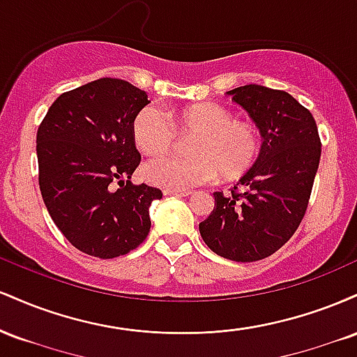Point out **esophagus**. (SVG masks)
I'll use <instances>...</instances> for the list:
<instances>
[{"label": "esophagus", "instance_id": "34e87169", "mask_svg": "<svg viewBox=\"0 0 357 357\" xmlns=\"http://www.w3.org/2000/svg\"><path fill=\"white\" fill-rule=\"evenodd\" d=\"M166 196H190L191 191L186 190H165Z\"/></svg>", "mask_w": 357, "mask_h": 357}]
</instances>
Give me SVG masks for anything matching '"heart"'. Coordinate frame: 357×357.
I'll return each mask as SVG.
<instances>
[{
    "label": "heart",
    "mask_w": 357,
    "mask_h": 357,
    "mask_svg": "<svg viewBox=\"0 0 357 357\" xmlns=\"http://www.w3.org/2000/svg\"><path fill=\"white\" fill-rule=\"evenodd\" d=\"M180 134L192 136L191 155L153 159L142 174L166 190H188L211 181L216 174L225 181L247 174L260 155V132L248 121H235L231 110L216 102H202L167 114L158 105H146L134 119L136 146L147 155L166 154Z\"/></svg>",
    "instance_id": "1"
}]
</instances>
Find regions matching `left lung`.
I'll list each match as a JSON object with an SVG mask.
<instances>
[{
  "instance_id": "8db88e82",
  "label": "left lung",
  "mask_w": 357,
  "mask_h": 357,
  "mask_svg": "<svg viewBox=\"0 0 357 357\" xmlns=\"http://www.w3.org/2000/svg\"><path fill=\"white\" fill-rule=\"evenodd\" d=\"M260 129V155L230 196L213 192L215 208L199 223L204 243L233 261L275 253L296 233L307 211L321 161L312 114L284 90L243 85L228 90Z\"/></svg>"
}]
</instances>
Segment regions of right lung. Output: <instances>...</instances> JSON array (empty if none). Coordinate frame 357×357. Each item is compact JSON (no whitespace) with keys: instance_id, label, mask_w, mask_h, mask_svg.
Here are the masks:
<instances>
[{"instance_id":"right-lung-1","label":"right lung","mask_w":357,"mask_h":357,"mask_svg":"<svg viewBox=\"0 0 357 357\" xmlns=\"http://www.w3.org/2000/svg\"><path fill=\"white\" fill-rule=\"evenodd\" d=\"M147 104L144 90L104 77L61 93L38 127L45 206L65 238L87 255H126L151 230L149 206L162 192L129 181L141 162L132 124Z\"/></svg>"}]
</instances>
